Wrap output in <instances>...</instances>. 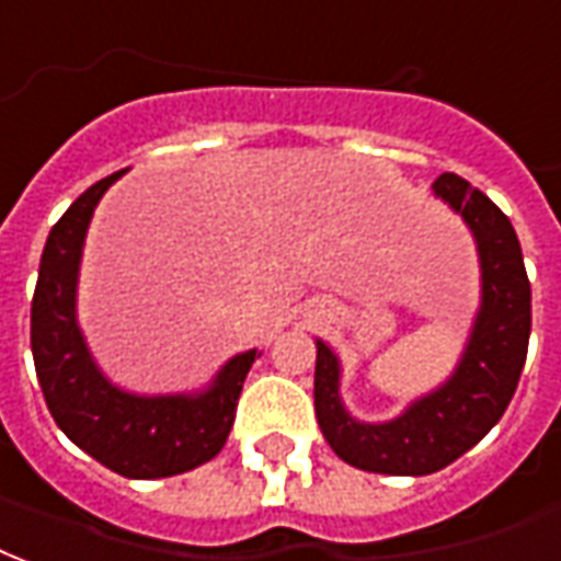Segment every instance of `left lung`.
Returning <instances> with one entry per match:
<instances>
[{
	"label": "left lung",
	"instance_id": "obj_1",
	"mask_svg": "<svg viewBox=\"0 0 561 561\" xmlns=\"http://www.w3.org/2000/svg\"><path fill=\"white\" fill-rule=\"evenodd\" d=\"M434 193L446 198L476 234L481 255V312L467 354L449 383L416 401L386 425H365L339 401V363L318 342L314 416L344 463L383 476H428L470 451L512 401L533 330V288L512 219L460 175H439Z\"/></svg>",
	"mask_w": 561,
	"mask_h": 561
}]
</instances>
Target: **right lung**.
Instances as JSON below:
<instances>
[{"label":"right lung","mask_w":561,"mask_h":561,"mask_svg":"<svg viewBox=\"0 0 561 561\" xmlns=\"http://www.w3.org/2000/svg\"><path fill=\"white\" fill-rule=\"evenodd\" d=\"M122 175L89 186L49 231L32 297V356L49 413L82 451L124 479H165L226 446L255 351L234 356L198 398L127 396L103 380L77 327L73 294L94 205Z\"/></svg>","instance_id":"add662e5"}]
</instances>
